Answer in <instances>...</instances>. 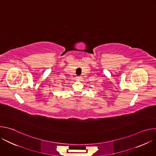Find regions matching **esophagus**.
I'll use <instances>...</instances> for the list:
<instances>
[{"label": "esophagus", "instance_id": "esophagus-1", "mask_svg": "<svg viewBox=\"0 0 156 156\" xmlns=\"http://www.w3.org/2000/svg\"><path fill=\"white\" fill-rule=\"evenodd\" d=\"M81 78V76H76V80H80Z\"/></svg>", "mask_w": 156, "mask_h": 156}]
</instances>
